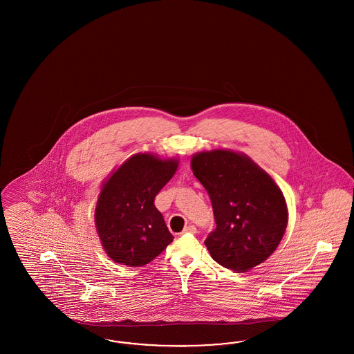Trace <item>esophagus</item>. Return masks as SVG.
<instances>
[{
  "label": "esophagus",
  "mask_w": 354,
  "mask_h": 354,
  "mask_svg": "<svg viewBox=\"0 0 354 354\" xmlns=\"http://www.w3.org/2000/svg\"><path fill=\"white\" fill-rule=\"evenodd\" d=\"M196 232H198V231H196V228H195L194 225H187L180 235H185V234H192V235H195Z\"/></svg>",
  "instance_id": "34e87169"
}]
</instances>
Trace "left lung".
Here are the masks:
<instances>
[{
    "instance_id": "8db88e82",
    "label": "left lung",
    "mask_w": 354,
    "mask_h": 354,
    "mask_svg": "<svg viewBox=\"0 0 354 354\" xmlns=\"http://www.w3.org/2000/svg\"><path fill=\"white\" fill-rule=\"evenodd\" d=\"M191 165L212 203L216 228L204 241L212 259L236 272L267 260L288 223L281 189L248 156L234 151L199 152Z\"/></svg>"
}]
</instances>
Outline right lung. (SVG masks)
<instances>
[{
  "label": "right lung",
  "instance_id": "obj_1",
  "mask_svg": "<svg viewBox=\"0 0 354 354\" xmlns=\"http://www.w3.org/2000/svg\"><path fill=\"white\" fill-rule=\"evenodd\" d=\"M176 167L178 160L138 153L103 185L95 225L103 248L115 263L129 267L149 264L174 240L153 199Z\"/></svg>",
  "mask_w": 354,
  "mask_h": 354
}]
</instances>
